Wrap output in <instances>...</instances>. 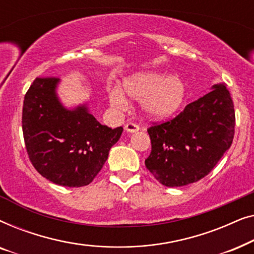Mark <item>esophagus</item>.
<instances>
[{
  "label": "esophagus",
  "instance_id": "esophagus-1",
  "mask_svg": "<svg viewBox=\"0 0 254 254\" xmlns=\"http://www.w3.org/2000/svg\"><path fill=\"white\" fill-rule=\"evenodd\" d=\"M138 129H140V127H138V125L135 123H127L125 125V130L128 131V133H135V131H137Z\"/></svg>",
  "mask_w": 254,
  "mask_h": 254
}]
</instances>
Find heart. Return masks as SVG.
Masks as SVG:
<instances>
[{
    "label": "heart",
    "mask_w": 254,
    "mask_h": 254,
    "mask_svg": "<svg viewBox=\"0 0 254 254\" xmlns=\"http://www.w3.org/2000/svg\"><path fill=\"white\" fill-rule=\"evenodd\" d=\"M123 92L131 99H142L143 113L151 119H168L182 109L186 99V86L182 79L159 72H138L125 78ZM119 89L110 91V102L116 109H125L127 99Z\"/></svg>",
    "instance_id": "obj_1"
}]
</instances>
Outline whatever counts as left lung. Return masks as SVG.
I'll return each mask as SVG.
<instances>
[{"mask_svg": "<svg viewBox=\"0 0 254 254\" xmlns=\"http://www.w3.org/2000/svg\"><path fill=\"white\" fill-rule=\"evenodd\" d=\"M187 105L178 116L148 128L151 152L145 166L159 183L178 187L207 176L235 135V109L224 84Z\"/></svg>", "mask_w": 254, "mask_h": 254, "instance_id": "1", "label": "left lung"}]
</instances>
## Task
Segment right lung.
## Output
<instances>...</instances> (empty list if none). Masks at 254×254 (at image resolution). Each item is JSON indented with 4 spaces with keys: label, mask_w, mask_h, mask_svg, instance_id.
<instances>
[{
    "label": "right lung",
    "mask_w": 254,
    "mask_h": 254,
    "mask_svg": "<svg viewBox=\"0 0 254 254\" xmlns=\"http://www.w3.org/2000/svg\"><path fill=\"white\" fill-rule=\"evenodd\" d=\"M57 77H37L24 97L22 127L30 162L44 178L65 187L89 185L124 128L99 124L83 105L59 102Z\"/></svg>",
    "instance_id": "obj_1"
}]
</instances>
